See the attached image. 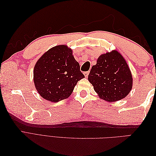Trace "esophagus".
I'll return each instance as SVG.
<instances>
[{
  "label": "esophagus",
  "instance_id": "34e87169",
  "mask_svg": "<svg viewBox=\"0 0 156 156\" xmlns=\"http://www.w3.org/2000/svg\"><path fill=\"white\" fill-rule=\"evenodd\" d=\"M88 74H89V72H84V76H85L86 77H88Z\"/></svg>",
  "mask_w": 156,
  "mask_h": 156
}]
</instances>
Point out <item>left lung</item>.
Listing matches in <instances>:
<instances>
[{
	"mask_svg": "<svg viewBox=\"0 0 156 156\" xmlns=\"http://www.w3.org/2000/svg\"><path fill=\"white\" fill-rule=\"evenodd\" d=\"M88 79L99 97L108 102L126 98L133 86V77L128 65L116 50L99 56Z\"/></svg>",
	"mask_w": 156,
	"mask_h": 156,
	"instance_id": "obj_1",
	"label": "left lung"
}]
</instances>
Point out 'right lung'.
Returning a JSON list of instances; mask_svg holds the SVG:
<instances>
[{
    "instance_id": "right-lung-1",
    "label": "right lung",
    "mask_w": 156,
    "mask_h": 156,
    "mask_svg": "<svg viewBox=\"0 0 156 156\" xmlns=\"http://www.w3.org/2000/svg\"><path fill=\"white\" fill-rule=\"evenodd\" d=\"M33 73L37 92L54 103L69 98L77 82L84 77L73 51L66 45H56L45 52L37 61Z\"/></svg>"
}]
</instances>
